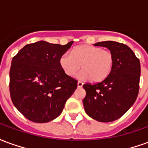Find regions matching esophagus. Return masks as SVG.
I'll use <instances>...</instances> for the list:
<instances>
[{"label":"esophagus","instance_id":"34e87169","mask_svg":"<svg viewBox=\"0 0 148 148\" xmlns=\"http://www.w3.org/2000/svg\"><path fill=\"white\" fill-rule=\"evenodd\" d=\"M82 86H83V82H77V87H78V88L82 87Z\"/></svg>","mask_w":148,"mask_h":148}]
</instances>
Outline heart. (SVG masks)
Segmentation results:
<instances>
[{
  "instance_id": "b5f03b06",
  "label": "heart",
  "mask_w": 148,
  "mask_h": 148,
  "mask_svg": "<svg viewBox=\"0 0 148 148\" xmlns=\"http://www.w3.org/2000/svg\"><path fill=\"white\" fill-rule=\"evenodd\" d=\"M114 62L113 55L108 49L92 45H81L74 47L71 54L66 53L60 57L59 64L69 77H74L81 69L78 77L93 82L105 80L111 73Z\"/></svg>"
}]
</instances>
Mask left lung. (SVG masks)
Here are the masks:
<instances>
[{
	"label": "left lung",
	"mask_w": 148,
	"mask_h": 148,
	"mask_svg": "<svg viewBox=\"0 0 148 148\" xmlns=\"http://www.w3.org/2000/svg\"><path fill=\"white\" fill-rule=\"evenodd\" d=\"M114 57L113 67L105 80L86 83L82 102L88 116L100 122H112L121 117L134 104L139 93L140 62L127 45L115 41L97 42Z\"/></svg>",
	"instance_id": "left-lung-1"
}]
</instances>
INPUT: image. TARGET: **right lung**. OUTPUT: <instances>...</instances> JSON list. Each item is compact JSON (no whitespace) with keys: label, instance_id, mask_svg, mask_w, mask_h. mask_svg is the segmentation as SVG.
<instances>
[{"label":"right lung","instance_id":"1","mask_svg":"<svg viewBox=\"0 0 148 148\" xmlns=\"http://www.w3.org/2000/svg\"><path fill=\"white\" fill-rule=\"evenodd\" d=\"M66 45L46 41L25 45L12 60L9 91L21 114L36 123H46L61 114L66 101L77 89V81L65 74L59 64Z\"/></svg>","mask_w":148,"mask_h":148}]
</instances>
